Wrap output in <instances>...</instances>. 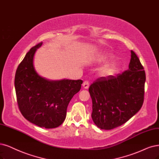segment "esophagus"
<instances>
[{
	"instance_id": "1",
	"label": "esophagus",
	"mask_w": 159,
	"mask_h": 159,
	"mask_svg": "<svg viewBox=\"0 0 159 159\" xmlns=\"http://www.w3.org/2000/svg\"><path fill=\"white\" fill-rule=\"evenodd\" d=\"M89 85H90V83H89V81H87V80L84 81V83H83V88H84V89H89Z\"/></svg>"
}]
</instances>
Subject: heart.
I'll list each match as a JSON object with an SVG mask.
<instances>
[{
    "label": "heart",
    "mask_w": 159,
    "mask_h": 159,
    "mask_svg": "<svg viewBox=\"0 0 159 159\" xmlns=\"http://www.w3.org/2000/svg\"><path fill=\"white\" fill-rule=\"evenodd\" d=\"M112 58V55L107 52H99L96 55L94 58V60L96 62H103L106 60ZM119 69V64L116 62H111L109 63L102 68L101 75L102 76H109L115 73Z\"/></svg>",
    "instance_id": "1"
}]
</instances>
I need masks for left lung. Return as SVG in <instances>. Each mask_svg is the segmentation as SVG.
<instances>
[{
	"label": "left lung",
	"mask_w": 159,
	"mask_h": 159,
	"mask_svg": "<svg viewBox=\"0 0 159 159\" xmlns=\"http://www.w3.org/2000/svg\"><path fill=\"white\" fill-rule=\"evenodd\" d=\"M145 73L139 58L131 50L128 69L92 84L89 92L92 100V118L103 130L125 124L142 107L144 99Z\"/></svg>",
	"instance_id": "8db88e82"
}]
</instances>
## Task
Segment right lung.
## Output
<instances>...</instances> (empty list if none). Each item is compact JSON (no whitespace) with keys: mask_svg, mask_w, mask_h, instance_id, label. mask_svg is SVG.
Wrapping results in <instances>:
<instances>
[{"mask_svg":"<svg viewBox=\"0 0 159 159\" xmlns=\"http://www.w3.org/2000/svg\"><path fill=\"white\" fill-rule=\"evenodd\" d=\"M42 44L40 43L27 53L16 70L14 85L22 115L39 127L54 128L66 119L68 104L80 91L83 80H51L40 76L35 70L33 58Z\"/></svg>","mask_w":159,"mask_h":159,"instance_id":"add662e5","label":"right lung"}]
</instances>
